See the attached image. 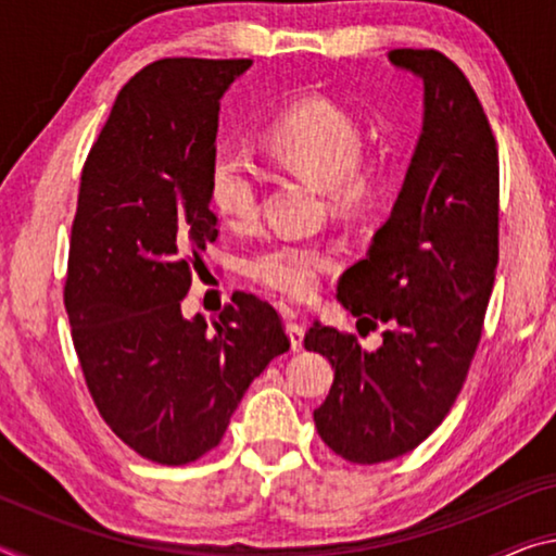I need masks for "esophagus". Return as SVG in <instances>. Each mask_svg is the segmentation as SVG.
I'll return each mask as SVG.
<instances>
[{
  "label": "esophagus",
  "mask_w": 556,
  "mask_h": 556,
  "mask_svg": "<svg viewBox=\"0 0 556 556\" xmlns=\"http://www.w3.org/2000/svg\"><path fill=\"white\" fill-rule=\"evenodd\" d=\"M285 316L289 318V321H287V333H289L291 348H294V351H299V348L304 345V326L296 324V321H291V318H294V312H291V308H285Z\"/></svg>",
  "instance_id": "esophagus-1"
}]
</instances>
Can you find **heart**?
<instances>
[{
    "mask_svg": "<svg viewBox=\"0 0 556 556\" xmlns=\"http://www.w3.org/2000/svg\"><path fill=\"white\" fill-rule=\"evenodd\" d=\"M265 147L294 172L324 186L338 213H361L378 191V166L363 159V131L338 102L306 96L291 102L265 131ZM262 176L238 144H218L205 166V195L218 218L248 225L260 211ZM333 265V250L316 240H271L244 257V275L277 294L306 299Z\"/></svg>",
    "mask_w": 556,
    "mask_h": 556,
    "instance_id": "heart-1",
    "label": "heart"
}]
</instances>
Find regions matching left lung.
<instances>
[{"instance_id": "1", "label": "left lung", "mask_w": 556, "mask_h": 556, "mask_svg": "<svg viewBox=\"0 0 556 556\" xmlns=\"http://www.w3.org/2000/svg\"><path fill=\"white\" fill-rule=\"evenodd\" d=\"M390 61L425 80V127L390 220L338 281L341 304L365 333L382 328V343L368 353L318 321L304 336L336 368L314 409L318 437L361 466L417 448L454 407L497 267V144L481 100L434 49Z\"/></svg>"}]
</instances>
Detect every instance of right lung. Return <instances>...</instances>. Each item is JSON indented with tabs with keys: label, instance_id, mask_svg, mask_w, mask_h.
<instances>
[{
	"label": "right lung",
	"instance_id": "right-lung-1",
	"mask_svg": "<svg viewBox=\"0 0 556 556\" xmlns=\"http://www.w3.org/2000/svg\"><path fill=\"white\" fill-rule=\"evenodd\" d=\"M250 59H162L131 75L90 147L71 228L63 301L83 378L115 434L162 466L220 444L271 357L279 314L252 294L208 328L181 301L218 238L205 166L220 98Z\"/></svg>",
	"mask_w": 556,
	"mask_h": 556
}]
</instances>
